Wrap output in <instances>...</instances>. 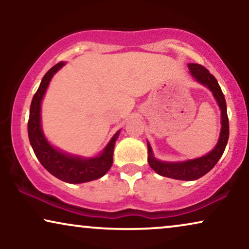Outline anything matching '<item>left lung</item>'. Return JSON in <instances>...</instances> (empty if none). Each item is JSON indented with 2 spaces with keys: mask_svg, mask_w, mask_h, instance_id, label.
I'll list each match as a JSON object with an SVG mask.
<instances>
[{
  "mask_svg": "<svg viewBox=\"0 0 249 249\" xmlns=\"http://www.w3.org/2000/svg\"><path fill=\"white\" fill-rule=\"evenodd\" d=\"M189 72L197 83L209 88L212 91L214 98H215L217 105L221 111V131L215 147H214L206 155L200 156L197 159L186 160V161L179 162H169L158 160L153 154V149L147 142V152H148V164L151 168L160 176L168 177L171 179L177 180H192L199 179L200 177L205 176L207 172L214 168L221 156H222L224 149H226L228 139H229V120L227 114V103L224 95L217 84V80L210 71L205 69L203 66L196 63H188Z\"/></svg>",
  "mask_w": 249,
  "mask_h": 249,
  "instance_id": "obj_1",
  "label": "left lung"
}]
</instances>
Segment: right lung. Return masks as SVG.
I'll return each mask as SVG.
<instances>
[{
    "mask_svg": "<svg viewBox=\"0 0 249 249\" xmlns=\"http://www.w3.org/2000/svg\"><path fill=\"white\" fill-rule=\"evenodd\" d=\"M66 62H59L47 71L43 77L38 89L34 95L30 104L28 120V137L36 158L51 175L68 183H83L102 178L113 163V151L120 130L115 132L103 151L97 156L84 158L69 154L54 147L47 141L42 129V101L46 93L50 81Z\"/></svg>",
    "mask_w": 249,
    "mask_h": 249,
    "instance_id": "right-lung-1",
    "label": "right lung"
}]
</instances>
